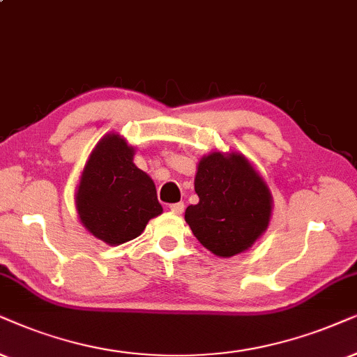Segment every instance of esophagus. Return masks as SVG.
<instances>
[{
  "instance_id": "esophagus-1",
  "label": "esophagus",
  "mask_w": 357,
  "mask_h": 357,
  "mask_svg": "<svg viewBox=\"0 0 357 357\" xmlns=\"http://www.w3.org/2000/svg\"><path fill=\"white\" fill-rule=\"evenodd\" d=\"M169 211L173 214H181L184 211V202H174V204H169Z\"/></svg>"
}]
</instances>
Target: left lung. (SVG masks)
I'll list each match as a JSON object with an SVG mask.
<instances>
[{"mask_svg": "<svg viewBox=\"0 0 357 357\" xmlns=\"http://www.w3.org/2000/svg\"><path fill=\"white\" fill-rule=\"evenodd\" d=\"M199 202L184 219L212 254L229 259L249 250L268 229L273 197L268 184L242 153L212 151L197 163Z\"/></svg>", "mask_w": 357, "mask_h": 357, "instance_id": "left-lung-1", "label": "left lung"}]
</instances>
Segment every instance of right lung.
Listing matches in <instances>:
<instances>
[{"mask_svg":"<svg viewBox=\"0 0 357 357\" xmlns=\"http://www.w3.org/2000/svg\"><path fill=\"white\" fill-rule=\"evenodd\" d=\"M135 151L121 135L107 133L89 155L75 189L79 220L112 247L137 238L163 212L153 179L133 163Z\"/></svg>","mask_w":357,"mask_h":357,"instance_id":"obj_1","label":"right lung"}]
</instances>
